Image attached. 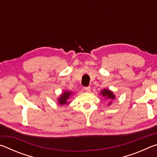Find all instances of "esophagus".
<instances>
[{
	"label": "esophagus",
	"instance_id": "obj_1",
	"mask_svg": "<svg viewBox=\"0 0 157 157\" xmlns=\"http://www.w3.org/2000/svg\"><path fill=\"white\" fill-rule=\"evenodd\" d=\"M84 89L86 91L89 92L90 91H91V86H86V87H84Z\"/></svg>",
	"mask_w": 157,
	"mask_h": 157
}]
</instances>
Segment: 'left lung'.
<instances>
[{
    "mask_svg": "<svg viewBox=\"0 0 157 157\" xmlns=\"http://www.w3.org/2000/svg\"><path fill=\"white\" fill-rule=\"evenodd\" d=\"M100 94H102V95L103 97H105L106 99H109V100H114V98H116L115 95H114L113 93L110 91L109 89H103L102 91H101ZM111 102H109V105H111Z\"/></svg>",
    "mask_w": 157,
    "mask_h": 157,
    "instance_id": "left-lung-1",
    "label": "left lung"
}]
</instances>
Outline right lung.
I'll return each mask as SVG.
<instances>
[{"label": "right lung", "mask_w": 157, "mask_h": 157, "mask_svg": "<svg viewBox=\"0 0 157 157\" xmlns=\"http://www.w3.org/2000/svg\"><path fill=\"white\" fill-rule=\"evenodd\" d=\"M72 94H73L72 92L68 91H66L63 93H62V94H61L60 97L58 98V100H57L59 104L61 105L69 104V102H67V100L69 99V98H70L71 95H72Z\"/></svg>", "instance_id": "right-lung-1"}]
</instances>
